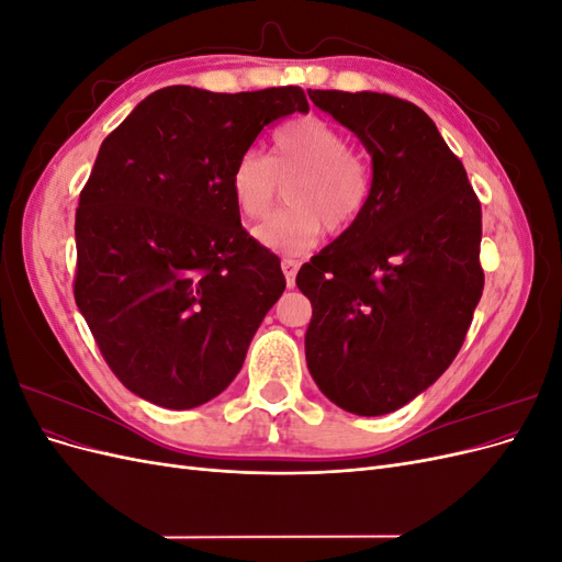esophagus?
Instances as JSON below:
<instances>
[{"label":"esophagus","instance_id":"34e87169","mask_svg":"<svg viewBox=\"0 0 562 562\" xmlns=\"http://www.w3.org/2000/svg\"><path fill=\"white\" fill-rule=\"evenodd\" d=\"M281 269H283V274H285L288 288H293L295 285V277H297V269H300V262L285 258V260H281Z\"/></svg>","mask_w":562,"mask_h":562}]
</instances>
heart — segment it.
Returning a JSON list of instances; mask_svg holds the SVG:
<instances>
[{
    "label": "heart",
    "mask_w": 562,
    "mask_h": 562,
    "mask_svg": "<svg viewBox=\"0 0 562 562\" xmlns=\"http://www.w3.org/2000/svg\"><path fill=\"white\" fill-rule=\"evenodd\" d=\"M281 184H288L285 201L291 206L255 236L274 252L302 255L318 244L323 227L342 234L359 223L372 194V171L342 131L307 114L274 131L269 157L260 149H246L229 176L236 209L248 220L269 215Z\"/></svg>",
    "instance_id": "b5f03b06"
}]
</instances>
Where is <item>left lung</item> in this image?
<instances>
[{
    "mask_svg": "<svg viewBox=\"0 0 562 562\" xmlns=\"http://www.w3.org/2000/svg\"><path fill=\"white\" fill-rule=\"evenodd\" d=\"M359 135L372 194L359 223L297 271L312 302L304 353L347 413H394L462 349L483 295L481 201L429 114L386 93L314 91Z\"/></svg>",
    "mask_w": 562,
    "mask_h": 562,
    "instance_id": "1",
    "label": "left lung"
}]
</instances>
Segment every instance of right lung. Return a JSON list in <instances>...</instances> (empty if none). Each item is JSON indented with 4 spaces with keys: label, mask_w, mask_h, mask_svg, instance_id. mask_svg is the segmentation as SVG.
<instances>
[{
    "label": "right lung",
    "mask_w": 562,
    "mask_h": 562,
    "mask_svg": "<svg viewBox=\"0 0 562 562\" xmlns=\"http://www.w3.org/2000/svg\"><path fill=\"white\" fill-rule=\"evenodd\" d=\"M293 112H310L300 87H166L100 145L75 217V300L135 396L187 411L241 370L285 279L244 229L229 176L260 131Z\"/></svg>",
    "instance_id": "right-lung-1"
}]
</instances>
